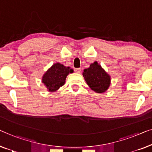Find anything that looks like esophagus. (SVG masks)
<instances>
[{"label": "esophagus", "mask_w": 152, "mask_h": 152, "mask_svg": "<svg viewBox=\"0 0 152 152\" xmlns=\"http://www.w3.org/2000/svg\"><path fill=\"white\" fill-rule=\"evenodd\" d=\"M80 71H81L80 68H76L75 69V72L76 73H80Z\"/></svg>", "instance_id": "obj_1"}]
</instances>
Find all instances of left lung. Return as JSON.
I'll use <instances>...</instances> for the list:
<instances>
[{"instance_id": "1", "label": "left lung", "mask_w": 152, "mask_h": 152, "mask_svg": "<svg viewBox=\"0 0 152 152\" xmlns=\"http://www.w3.org/2000/svg\"><path fill=\"white\" fill-rule=\"evenodd\" d=\"M87 84L97 93H103L110 85V76L97 62L91 64L90 67L84 69L83 73Z\"/></svg>"}]
</instances>
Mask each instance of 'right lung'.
I'll list each match as a JSON object with an SVG mask.
<instances>
[{
	"label": "right lung",
	"mask_w": 152,
	"mask_h": 152,
	"mask_svg": "<svg viewBox=\"0 0 152 152\" xmlns=\"http://www.w3.org/2000/svg\"><path fill=\"white\" fill-rule=\"evenodd\" d=\"M73 69L60 63H55L45 72L42 78V82L49 91H55L63 86L65 83L66 77Z\"/></svg>",
	"instance_id": "1"
}]
</instances>
